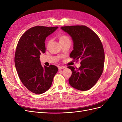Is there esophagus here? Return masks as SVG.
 I'll use <instances>...</instances> for the list:
<instances>
[{
  "instance_id": "34e87169",
  "label": "esophagus",
  "mask_w": 122,
  "mask_h": 122,
  "mask_svg": "<svg viewBox=\"0 0 122 122\" xmlns=\"http://www.w3.org/2000/svg\"><path fill=\"white\" fill-rule=\"evenodd\" d=\"M64 68H65V66H58V68L59 69H64Z\"/></svg>"
}]
</instances>
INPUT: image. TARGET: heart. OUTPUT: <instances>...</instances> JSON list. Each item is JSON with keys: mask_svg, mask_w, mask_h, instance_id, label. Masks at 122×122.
I'll return each mask as SVG.
<instances>
[{"mask_svg": "<svg viewBox=\"0 0 122 122\" xmlns=\"http://www.w3.org/2000/svg\"><path fill=\"white\" fill-rule=\"evenodd\" d=\"M58 39L59 41V42L61 44H64L67 42H71V39L69 38L68 36L65 35H59L58 36ZM50 44V41H47L46 45L47 46H48Z\"/></svg>", "mask_w": 122, "mask_h": 122, "instance_id": "1", "label": "heart"}]
</instances>
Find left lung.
I'll use <instances>...</instances> for the list:
<instances>
[{
    "label": "left lung",
    "instance_id": "obj_1",
    "mask_svg": "<svg viewBox=\"0 0 122 122\" xmlns=\"http://www.w3.org/2000/svg\"><path fill=\"white\" fill-rule=\"evenodd\" d=\"M73 41L71 58L81 60V66L75 68L69 66L72 71L68 79L69 84L75 89L86 91L95 85L102 74L105 54L102 43L98 35L85 25L62 26Z\"/></svg>",
    "mask_w": 122,
    "mask_h": 122
}]
</instances>
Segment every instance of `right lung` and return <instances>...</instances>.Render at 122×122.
Returning <instances> with one entry per match:
<instances>
[{"label": "right lung", "mask_w": 122, "mask_h": 122, "mask_svg": "<svg viewBox=\"0 0 122 122\" xmlns=\"http://www.w3.org/2000/svg\"><path fill=\"white\" fill-rule=\"evenodd\" d=\"M58 27L36 26L27 30L17 44L15 65L21 81L34 93H43L49 89L58 68L55 65L42 66L40 55L46 52L45 40Z\"/></svg>", "instance_id": "1"}]
</instances>
